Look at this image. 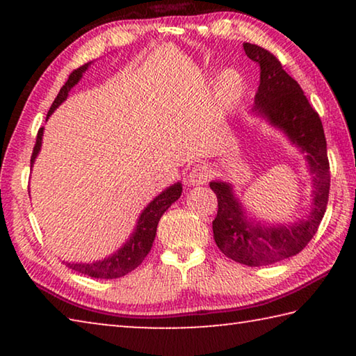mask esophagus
Masks as SVG:
<instances>
[{
    "label": "esophagus",
    "mask_w": 356,
    "mask_h": 356,
    "mask_svg": "<svg viewBox=\"0 0 356 356\" xmlns=\"http://www.w3.org/2000/svg\"><path fill=\"white\" fill-rule=\"evenodd\" d=\"M212 177V171H210V168L204 163L200 165H195L191 168V171L188 174V184L191 185H201V184H206Z\"/></svg>",
    "instance_id": "34e87169"
}]
</instances>
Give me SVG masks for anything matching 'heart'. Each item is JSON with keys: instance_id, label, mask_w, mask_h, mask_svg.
<instances>
[{"instance_id": "b5f03b06", "label": "heart", "mask_w": 356, "mask_h": 356, "mask_svg": "<svg viewBox=\"0 0 356 356\" xmlns=\"http://www.w3.org/2000/svg\"><path fill=\"white\" fill-rule=\"evenodd\" d=\"M218 92L225 102H232L234 99H237L240 92H242V80H240V76L234 74V72H226L220 78Z\"/></svg>"}]
</instances>
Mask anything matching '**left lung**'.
<instances>
[{"instance_id": "8db88e82", "label": "left lung", "mask_w": 356, "mask_h": 356, "mask_svg": "<svg viewBox=\"0 0 356 356\" xmlns=\"http://www.w3.org/2000/svg\"><path fill=\"white\" fill-rule=\"evenodd\" d=\"M245 53L261 67V84L256 92L257 113L284 130L293 144L306 152L312 172V207L308 216L292 226H251L231 186L212 182L210 188L218 197V213L212 222L215 243L232 261L261 267L292 257L316 236L325 215L330 195V163L323 125L300 84L282 69L273 53L254 44H243Z\"/></svg>"}]
</instances>
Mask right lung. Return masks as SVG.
Masks as SVG:
<instances>
[{
  "mask_svg": "<svg viewBox=\"0 0 356 356\" xmlns=\"http://www.w3.org/2000/svg\"><path fill=\"white\" fill-rule=\"evenodd\" d=\"M88 65L89 64H83L81 67L75 69L69 75L67 81H65L64 86L59 89V94L56 95L55 102L51 104L50 111L47 114V119L65 99H67L69 91L78 81H80L83 72L88 69ZM42 135H44V129H39L38 138H35V144L33 149V155H31V165L34 163V159L38 156L40 150ZM180 195H182V185L176 184L170 186L166 191L161 193V195L156 196L155 200L150 202L146 209H144L140 220H138L134 236L130 237L129 242L125 243L122 248H120L118 252H114L111 257L104 259V261H99V262H94V264H67V267L81 275L91 276V278H100V280H114L130 273L131 270H135L138 267V265H141L144 257L149 254V251L152 248V243L155 240L156 226H159L161 215L166 212L168 207H171L172 202H176L179 200Z\"/></svg>",
  "mask_w": 356,
  "mask_h": 356,
  "instance_id": "right-lung-1",
  "label": "right lung"
}]
</instances>
